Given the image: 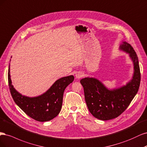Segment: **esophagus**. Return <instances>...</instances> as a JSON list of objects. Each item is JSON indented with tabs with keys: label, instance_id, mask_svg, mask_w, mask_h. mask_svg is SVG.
<instances>
[{
	"label": "esophagus",
	"instance_id": "obj_1",
	"mask_svg": "<svg viewBox=\"0 0 147 147\" xmlns=\"http://www.w3.org/2000/svg\"><path fill=\"white\" fill-rule=\"evenodd\" d=\"M84 76V73H82V72H78L76 74V78L78 79H80Z\"/></svg>",
	"mask_w": 147,
	"mask_h": 147
}]
</instances>
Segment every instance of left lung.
Wrapping results in <instances>:
<instances>
[{
	"mask_svg": "<svg viewBox=\"0 0 147 147\" xmlns=\"http://www.w3.org/2000/svg\"><path fill=\"white\" fill-rule=\"evenodd\" d=\"M120 49L129 54L134 67L133 78L126 86L109 90L96 79L86 78L80 81L89 111L101 120H111L120 115L129 106L139 88L140 71L136 53L126 41L120 46Z\"/></svg>",
	"mask_w": 147,
	"mask_h": 147,
	"instance_id": "1",
	"label": "left lung"
}]
</instances>
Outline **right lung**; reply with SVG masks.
<instances>
[{
  "mask_svg": "<svg viewBox=\"0 0 147 147\" xmlns=\"http://www.w3.org/2000/svg\"><path fill=\"white\" fill-rule=\"evenodd\" d=\"M74 79L73 76L61 78L42 95L29 98L19 93L11 85L10 65L8 73L9 88L14 101L28 116L41 122L49 121L58 115L62 106L65 89Z\"/></svg>",
  "mask_w": 147,
  "mask_h": 147,
  "instance_id": "add662e5",
  "label": "right lung"
}]
</instances>
